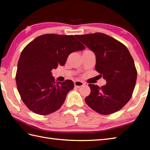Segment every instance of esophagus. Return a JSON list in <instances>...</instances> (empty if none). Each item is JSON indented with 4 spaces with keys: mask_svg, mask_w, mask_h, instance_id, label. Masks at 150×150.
<instances>
[{
    "mask_svg": "<svg viewBox=\"0 0 150 150\" xmlns=\"http://www.w3.org/2000/svg\"><path fill=\"white\" fill-rule=\"evenodd\" d=\"M74 84H75V86L76 87V88H79L80 87H81L82 86H83V83L81 81H75L74 82Z\"/></svg>",
    "mask_w": 150,
    "mask_h": 150,
    "instance_id": "obj_1",
    "label": "esophagus"
}]
</instances>
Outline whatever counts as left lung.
<instances>
[{
  "instance_id": "1",
  "label": "left lung",
  "mask_w": 150,
  "mask_h": 150,
  "mask_svg": "<svg viewBox=\"0 0 150 150\" xmlns=\"http://www.w3.org/2000/svg\"><path fill=\"white\" fill-rule=\"evenodd\" d=\"M75 37L96 55L95 69L106 80V85H88V105L96 112L110 114L126 105L131 98L136 83L137 70L128 48L107 34L96 33Z\"/></svg>"
}]
</instances>
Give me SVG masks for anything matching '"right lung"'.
I'll use <instances>...</instances> for the list:
<instances>
[{
    "label": "right lung",
    "mask_w": 150,
    "mask_h": 150,
    "mask_svg": "<svg viewBox=\"0 0 150 150\" xmlns=\"http://www.w3.org/2000/svg\"><path fill=\"white\" fill-rule=\"evenodd\" d=\"M85 49L73 35L47 34L23 48L17 66L16 82L23 103L33 112L48 115L60 109L74 88L71 80L55 82L52 69L64 66L72 52Z\"/></svg>",
    "instance_id": "right-lung-1"
}]
</instances>
